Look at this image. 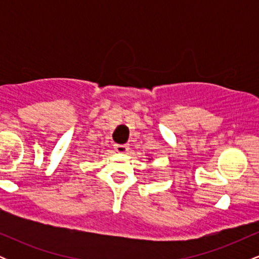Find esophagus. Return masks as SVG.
Here are the masks:
<instances>
[{
  "mask_svg": "<svg viewBox=\"0 0 259 259\" xmlns=\"http://www.w3.org/2000/svg\"><path fill=\"white\" fill-rule=\"evenodd\" d=\"M114 150L119 153H125L127 150H129V145L126 144H115Z\"/></svg>",
  "mask_w": 259,
  "mask_h": 259,
  "instance_id": "esophagus-1",
  "label": "esophagus"
}]
</instances>
